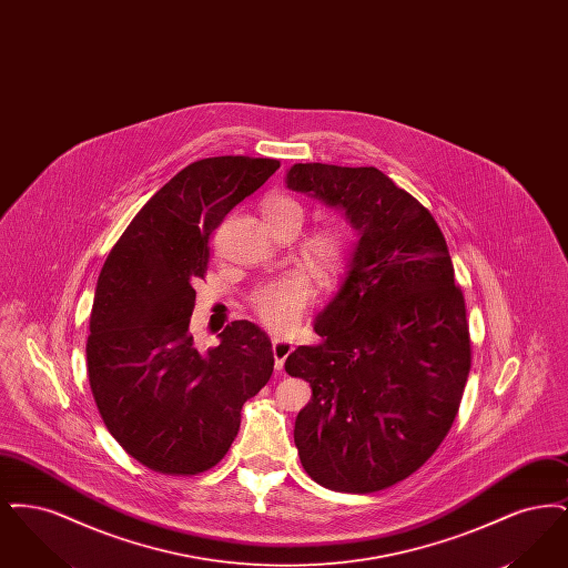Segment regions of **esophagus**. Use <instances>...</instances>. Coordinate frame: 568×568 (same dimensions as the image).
<instances>
[{
    "label": "esophagus",
    "instance_id": "esophagus-1",
    "mask_svg": "<svg viewBox=\"0 0 568 568\" xmlns=\"http://www.w3.org/2000/svg\"><path fill=\"white\" fill-rule=\"evenodd\" d=\"M294 352V345L290 341L283 338H272V355H274V368L283 371V364L287 359V355Z\"/></svg>",
    "mask_w": 568,
    "mask_h": 568
}]
</instances>
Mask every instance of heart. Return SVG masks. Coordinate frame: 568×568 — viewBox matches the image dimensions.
Returning <instances> with one entry per match:
<instances>
[{"label":"heart","mask_w":568,"mask_h":568,"mask_svg":"<svg viewBox=\"0 0 568 568\" xmlns=\"http://www.w3.org/2000/svg\"><path fill=\"white\" fill-rule=\"evenodd\" d=\"M262 215L271 227L283 223H294L300 227L304 219V206L292 195L272 193L262 202ZM302 257L320 276L329 278L338 274L345 264L347 239L338 227H320L302 244ZM311 296V278L294 272L257 287L251 296V308L255 317L271 327L272 332H287L296 325Z\"/></svg>","instance_id":"obj_1"}]
</instances>
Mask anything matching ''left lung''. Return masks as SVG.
Returning <instances> with one entry per match:
<instances>
[{
  "label": "left lung",
  "mask_w": 568,
  "mask_h": 568,
  "mask_svg": "<svg viewBox=\"0 0 568 568\" xmlns=\"http://www.w3.org/2000/svg\"><path fill=\"white\" fill-rule=\"evenodd\" d=\"M285 183L343 209L359 236L341 292L313 325L322 343L285 362L313 389L296 417L297 456L327 489L396 486L449 433L470 371L445 236L426 206L373 165L294 163Z\"/></svg>",
  "instance_id": "1"
}]
</instances>
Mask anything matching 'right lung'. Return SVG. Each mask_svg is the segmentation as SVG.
I'll use <instances>...</instances> for the list:
<instances>
[{
  "label": "right lung",
  "instance_id": "obj_1",
  "mask_svg": "<svg viewBox=\"0 0 568 568\" xmlns=\"http://www.w3.org/2000/svg\"><path fill=\"white\" fill-rule=\"evenodd\" d=\"M278 165L244 155L190 163L140 209L100 272L89 385L114 440L155 473L213 468L239 434L244 403L271 378L262 327L232 322L216 347L200 352L190 322L213 232Z\"/></svg>",
  "mask_w": 568,
  "mask_h": 568
}]
</instances>
